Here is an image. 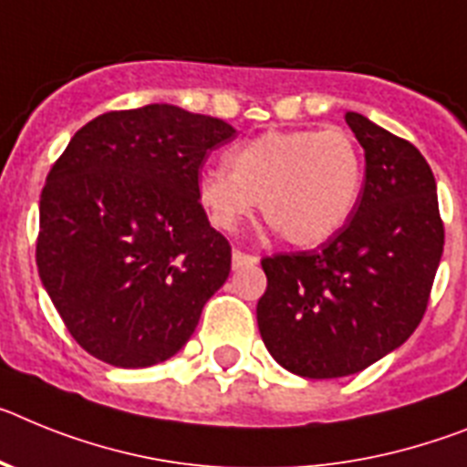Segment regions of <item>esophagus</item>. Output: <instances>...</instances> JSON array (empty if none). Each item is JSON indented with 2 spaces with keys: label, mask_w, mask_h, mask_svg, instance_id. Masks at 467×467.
<instances>
[{
  "label": "esophagus",
  "mask_w": 467,
  "mask_h": 467,
  "mask_svg": "<svg viewBox=\"0 0 467 467\" xmlns=\"http://www.w3.org/2000/svg\"><path fill=\"white\" fill-rule=\"evenodd\" d=\"M258 263V256H251V254H244V251L234 249L233 251V267L237 270V267H251L256 265Z\"/></svg>",
  "instance_id": "esophagus-1"
}]
</instances>
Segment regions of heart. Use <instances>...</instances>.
Masks as SVG:
<instances>
[{
	"instance_id": "obj_1",
	"label": "heart",
	"mask_w": 467,
	"mask_h": 467,
	"mask_svg": "<svg viewBox=\"0 0 467 467\" xmlns=\"http://www.w3.org/2000/svg\"><path fill=\"white\" fill-rule=\"evenodd\" d=\"M225 166L197 176L209 221L234 233L261 202L263 221L301 249L329 242L350 221L364 185L359 145L338 127L265 131L228 150Z\"/></svg>"
}]
</instances>
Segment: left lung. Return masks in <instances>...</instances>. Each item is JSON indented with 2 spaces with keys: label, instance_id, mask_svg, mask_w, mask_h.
I'll list each match as a JSON object with an SVG mask.
<instances>
[{
  "label": "left lung",
  "instance_id": "obj_1",
  "mask_svg": "<svg viewBox=\"0 0 467 467\" xmlns=\"http://www.w3.org/2000/svg\"><path fill=\"white\" fill-rule=\"evenodd\" d=\"M346 121L367 160L350 221L317 249L261 261V338L303 379L357 374L402 346L423 319L444 249L425 157L364 115Z\"/></svg>",
  "mask_w": 467,
  "mask_h": 467
}]
</instances>
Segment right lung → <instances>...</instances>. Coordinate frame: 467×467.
Returning a JSON list of instances; mask_svg holds the SVG:
<instances>
[{
  "label": "right lung",
  "mask_w": 467,
  "mask_h": 467,
  "mask_svg": "<svg viewBox=\"0 0 467 467\" xmlns=\"http://www.w3.org/2000/svg\"><path fill=\"white\" fill-rule=\"evenodd\" d=\"M233 138L228 121L155 103L91 119L51 166L39 277L88 355L143 368L190 340L233 258L197 202V176Z\"/></svg>",
  "instance_id": "1"
}]
</instances>
